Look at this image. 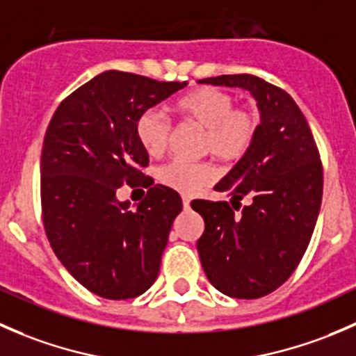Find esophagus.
I'll return each instance as SVG.
<instances>
[{
	"label": "esophagus",
	"instance_id": "1",
	"mask_svg": "<svg viewBox=\"0 0 356 356\" xmlns=\"http://www.w3.org/2000/svg\"><path fill=\"white\" fill-rule=\"evenodd\" d=\"M189 204H191V198L188 195H182V207L189 208Z\"/></svg>",
	"mask_w": 356,
	"mask_h": 356
}]
</instances>
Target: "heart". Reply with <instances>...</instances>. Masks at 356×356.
Masks as SVG:
<instances>
[{"label":"heart","mask_w":356,"mask_h":356,"mask_svg":"<svg viewBox=\"0 0 356 356\" xmlns=\"http://www.w3.org/2000/svg\"><path fill=\"white\" fill-rule=\"evenodd\" d=\"M231 92L218 88L191 89L174 103L182 120L203 129L201 152L211 153L232 163L241 160L257 141L260 115L248 106H234ZM136 136L149 156H161L168 146L170 124L158 110H146L136 120ZM217 179V168L210 161L172 160L158 170V181L184 195H193Z\"/></svg>","instance_id":"obj_1"}]
</instances>
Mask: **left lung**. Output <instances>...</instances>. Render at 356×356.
Here are the masks:
<instances>
[{
  "mask_svg": "<svg viewBox=\"0 0 356 356\" xmlns=\"http://www.w3.org/2000/svg\"><path fill=\"white\" fill-rule=\"evenodd\" d=\"M200 82L246 89L261 111L254 145L215 186L231 203H191L204 220L196 245L201 265L208 281L227 296H267L296 270L314 234L324 188L321 153L307 118L284 89L251 74ZM245 197L248 204L241 207Z\"/></svg>",
  "mask_w": 356,
  "mask_h": 356,
  "instance_id": "8db88e82",
  "label": "left lung"
}]
</instances>
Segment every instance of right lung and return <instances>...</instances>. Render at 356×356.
Returning <instances> with one entry per match:
<instances>
[{
	"label": "right lung",
	"instance_id": "1",
	"mask_svg": "<svg viewBox=\"0 0 356 356\" xmlns=\"http://www.w3.org/2000/svg\"><path fill=\"white\" fill-rule=\"evenodd\" d=\"M186 82H160L108 70L67 96L53 115L41 153V213L46 238L63 267L106 300L152 288L181 196L152 186L149 156L136 136L143 111ZM124 184L150 186L136 211L120 204Z\"/></svg>",
	"mask_w": 356,
	"mask_h": 356
}]
</instances>
